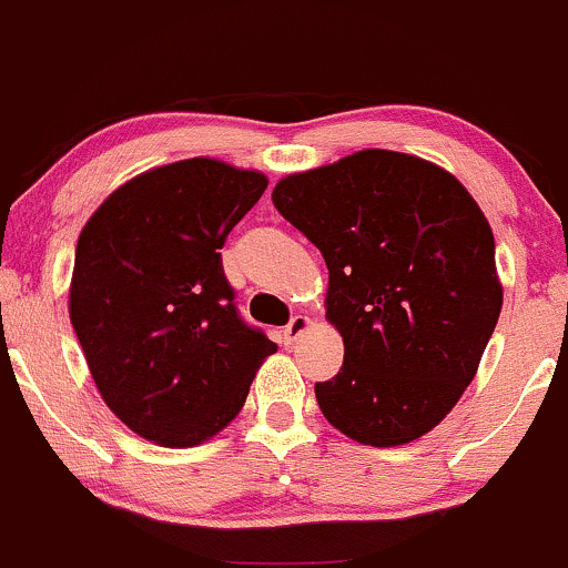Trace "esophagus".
Returning <instances> with one entry per match:
<instances>
[{
    "mask_svg": "<svg viewBox=\"0 0 568 568\" xmlns=\"http://www.w3.org/2000/svg\"><path fill=\"white\" fill-rule=\"evenodd\" d=\"M310 326H313V321H310L307 315H294V317H291L288 326L283 328V342H285V345H294L298 336L307 332Z\"/></svg>",
    "mask_w": 568,
    "mask_h": 568,
    "instance_id": "obj_1",
    "label": "esophagus"
}]
</instances>
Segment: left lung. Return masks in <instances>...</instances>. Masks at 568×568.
I'll list each match as a JSON object with an SVG mask.
<instances>
[{"label": "left lung", "instance_id": "1", "mask_svg": "<svg viewBox=\"0 0 568 568\" xmlns=\"http://www.w3.org/2000/svg\"><path fill=\"white\" fill-rule=\"evenodd\" d=\"M277 213L323 253L345 364L321 413L361 445L432 432L475 377L501 313L496 242L469 191L432 161L361 151L280 180Z\"/></svg>", "mask_w": 568, "mask_h": 568}]
</instances>
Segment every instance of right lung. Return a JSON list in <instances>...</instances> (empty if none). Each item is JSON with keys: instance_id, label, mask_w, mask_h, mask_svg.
<instances>
[{"instance_id": "right-lung-1", "label": "right lung", "mask_w": 568, "mask_h": 568, "mask_svg": "<svg viewBox=\"0 0 568 568\" xmlns=\"http://www.w3.org/2000/svg\"><path fill=\"white\" fill-rule=\"evenodd\" d=\"M266 191L213 159L121 185L80 232L72 328L99 394L132 432L191 447L221 432L277 345L242 321L221 247Z\"/></svg>"}]
</instances>
